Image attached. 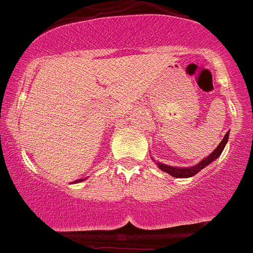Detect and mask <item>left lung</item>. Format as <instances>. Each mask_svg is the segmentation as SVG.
<instances>
[{
  "instance_id": "8db88e82",
  "label": "left lung",
  "mask_w": 253,
  "mask_h": 253,
  "mask_svg": "<svg viewBox=\"0 0 253 253\" xmlns=\"http://www.w3.org/2000/svg\"><path fill=\"white\" fill-rule=\"evenodd\" d=\"M227 140H228V132L225 134V137H223V140L219 142V145L217 146L216 150H214L211 155L207 156L206 159L202 160L200 164L196 165V166H193V167H187V169H178V167L167 166V165L159 164V162H157V165H159V167L162 169V171L167 172V173H169L171 176H173V177H177V178H187V177H192V176H195V174H197L202 169H205L207 165H210L211 162H213L217 157H219V156H221V153H222L226 143H227Z\"/></svg>"
}]
</instances>
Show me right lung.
Segmentation results:
<instances>
[{
    "instance_id": "right-lung-1",
    "label": "right lung",
    "mask_w": 253,
    "mask_h": 253,
    "mask_svg": "<svg viewBox=\"0 0 253 253\" xmlns=\"http://www.w3.org/2000/svg\"><path fill=\"white\" fill-rule=\"evenodd\" d=\"M76 182H80V180H79V181H76Z\"/></svg>"
}]
</instances>
